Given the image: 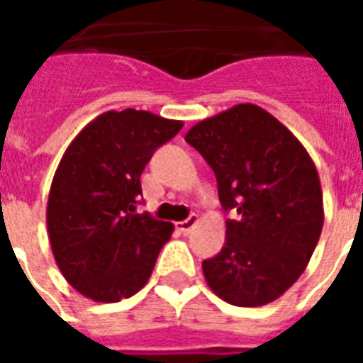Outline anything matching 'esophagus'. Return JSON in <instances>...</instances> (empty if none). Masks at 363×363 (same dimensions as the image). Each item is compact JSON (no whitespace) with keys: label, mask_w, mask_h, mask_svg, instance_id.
<instances>
[{"label":"esophagus","mask_w":363,"mask_h":363,"mask_svg":"<svg viewBox=\"0 0 363 363\" xmlns=\"http://www.w3.org/2000/svg\"><path fill=\"white\" fill-rule=\"evenodd\" d=\"M196 223H198V218H196V216H190L189 220L179 221V223H177V229H179L181 233H189L190 229L194 228Z\"/></svg>","instance_id":"obj_1"}]
</instances>
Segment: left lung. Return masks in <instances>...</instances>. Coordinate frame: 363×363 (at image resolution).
Wrapping results in <instances>:
<instances>
[{
  "label": "left lung",
  "mask_w": 363,
  "mask_h": 363,
  "mask_svg": "<svg viewBox=\"0 0 363 363\" xmlns=\"http://www.w3.org/2000/svg\"><path fill=\"white\" fill-rule=\"evenodd\" d=\"M184 140L212 167L225 221L221 251L202 262L218 297L239 307L267 305L309 264L323 231V190L301 142L257 104H235L200 120Z\"/></svg>",
  "instance_id": "8db88e82"
}]
</instances>
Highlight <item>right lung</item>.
<instances>
[{"label": "right lung", "instance_id": "right-lung-1", "mask_svg": "<svg viewBox=\"0 0 363 363\" xmlns=\"http://www.w3.org/2000/svg\"><path fill=\"white\" fill-rule=\"evenodd\" d=\"M181 128V120L147 111H108L67 145L52 179L46 225L60 272L82 296L114 303L150 280L173 223L135 213L140 177Z\"/></svg>", "mask_w": 363, "mask_h": 363}]
</instances>
